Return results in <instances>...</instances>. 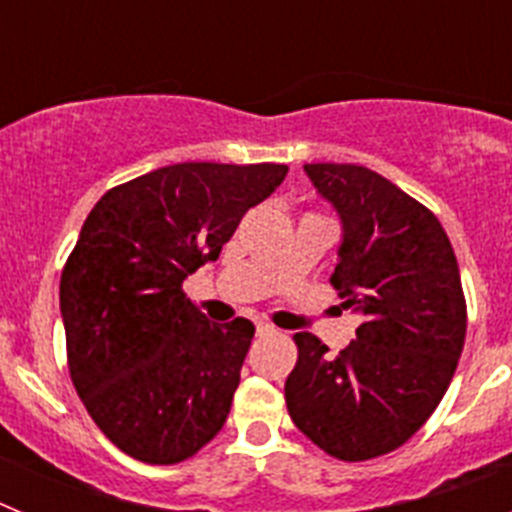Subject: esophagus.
<instances>
[{"instance_id":"34e87169","label":"esophagus","mask_w":512,"mask_h":512,"mask_svg":"<svg viewBox=\"0 0 512 512\" xmlns=\"http://www.w3.org/2000/svg\"><path fill=\"white\" fill-rule=\"evenodd\" d=\"M271 333H277V328L269 323H256V336L264 338V336H271Z\"/></svg>"}]
</instances>
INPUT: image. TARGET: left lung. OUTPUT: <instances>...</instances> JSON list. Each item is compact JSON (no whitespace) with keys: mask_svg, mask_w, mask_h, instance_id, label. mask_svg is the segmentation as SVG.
Segmentation results:
<instances>
[{"mask_svg":"<svg viewBox=\"0 0 512 512\" xmlns=\"http://www.w3.org/2000/svg\"><path fill=\"white\" fill-rule=\"evenodd\" d=\"M305 174L341 220L330 282L361 325L338 356L295 333L287 410L325 454L374 459L408 441L449 390L467 336L459 264L438 217L377 171L305 164Z\"/></svg>","mask_w":512,"mask_h":512,"instance_id":"left-lung-1","label":"left lung"}]
</instances>
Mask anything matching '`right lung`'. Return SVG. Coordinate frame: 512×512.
Here are the masks:
<instances>
[{
	"mask_svg": "<svg viewBox=\"0 0 512 512\" xmlns=\"http://www.w3.org/2000/svg\"><path fill=\"white\" fill-rule=\"evenodd\" d=\"M284 164L187 161L110 189L61 274L69 372L99 431L146 464H176L217 436L253 323H212L182 292Z\"/></svg>",
	"mask_w": 512,
	"mask_h": 512,
	"instance_id": "right-lung-1",
	"label": "right lung"
}]
</instances>
